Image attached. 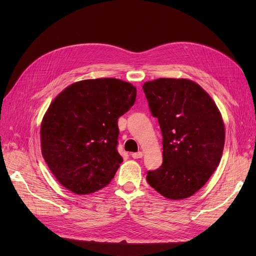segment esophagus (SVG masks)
<instances>
[{
  "mask_svg": "<svg viewBox=\"0 0 256 256\" xmlns=\"http://www.w3.org/2000/svg\"><path fill=\"white\" fill-rule=\"evenodd\" d=\"M132 156L134 158H142V156H143V152H132Z\"/></svg>",
  "mask_w": 256,
  "mask_h": 256,
  "instance_id": "34e87169",
  "label": "esophagus"
}]
</instances>
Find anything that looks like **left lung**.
<instances>
[{"label": "left lung", "instance_id": "8db88e82", "mask_svg": "<svg viewBox=\"0 0 256 256\" xmlns=\"http://www.w3.org/2000/svg\"><path fill=\"white\" fill-rule=\"evenodd\" d=\"M143 91L163 136V164L147 172V182L168 199L190 197L220 163L225 141L221 114L190 80L158 78L144 83Z\"/></svg>", "mask_w": 256, "mask_h": 256}]
</instances>
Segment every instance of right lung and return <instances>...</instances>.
Here are the masks:
<instances>
[{"label":"right lung","instance_id":"obj_1","mask_svg":"<svg viewBox=\"0 0 256 256\" xmlns=\"http://www.w3.org/2000/svg\"><path fill=\"white\" fill-rule=\"evenodd\" d=\"M136 96L132 84L104 78L74 83L52 100L40 128L42 152L67 190L85 195L110 184L124 160L117 152L118 118Z\"/></svg>","mask_w":256,"mask_h":256}]
</instances>
